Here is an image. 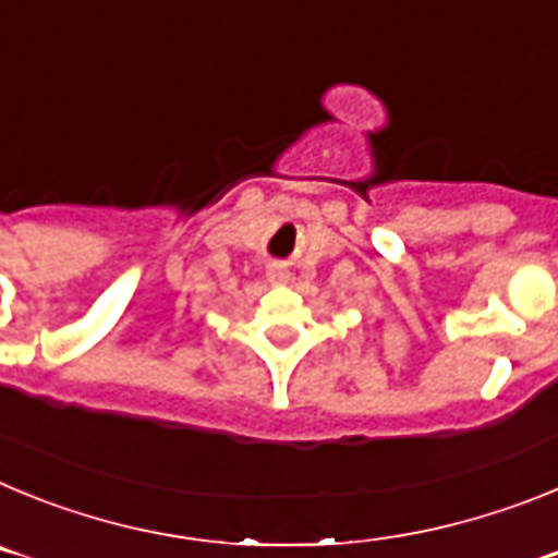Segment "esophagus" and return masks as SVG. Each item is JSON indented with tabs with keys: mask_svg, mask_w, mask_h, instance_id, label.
I'll use <instances>...</instances> for the list:
<instances>
[{
	"mask_svg": "<svg viewBox=\"0 0 558 558\" xmlns=\"http://www.w3.org/2000/svg\"><path fill=\"white\" fill-rule=\"evenodd\" d=\"M288 279H290V274L282 268V265H270V268H268V282L284 284V282H288Z\"/></svg>",
	"mask_w": 558,
	"mask_h": 558,
	"instance_id": "obj_1",
	"label": "esophagus"
}]
</instances>
